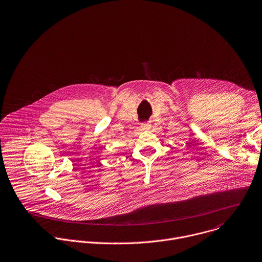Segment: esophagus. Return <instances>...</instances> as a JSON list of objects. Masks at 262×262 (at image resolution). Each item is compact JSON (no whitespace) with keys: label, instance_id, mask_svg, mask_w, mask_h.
Here are the masks:
<instances>
[{"label":"esophagus","instance_id":"esophagus-1","mask_svg":"<svg viewBox=\"0 0 262 262\" xmlns=\"http://www.w3.org/2000/svg\"><path fill=\"white\" fill-rule=\"evenodd\" d=\"M141 127H142V129L147 130V129H150V128H151V124H150V123H142Z\"/></svg>","mask_w":262,"mask_h":262}]
</instances>
